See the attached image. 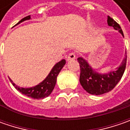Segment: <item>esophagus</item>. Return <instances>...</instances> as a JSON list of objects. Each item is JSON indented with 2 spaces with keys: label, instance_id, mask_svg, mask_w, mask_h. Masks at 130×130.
<instances>
[{
  "label": "esophagus",
  "instance_id": "1",
  "mask_svg": "<svg viewBox=\"0 0 130 130\" xmlns=\"http://www.w3.org/2000/svg\"><path fill=\"white\" fill-rule=\"evenodd\" d=\"M75 58H76L75 53H69V56H68L67 60L68 61H69L74 60V59H75Z\"/></svg>",
  "mask_w": 130,
  "mask_h": 130
}]
</instances>
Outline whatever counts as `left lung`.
Returning <instances> with one entry per match:
<instances>
[{"label": "left lung", "instance_id": "obj_1", "mask_svg": "<svg viewBox=\"0 0 130 130\" xmlns=\"http://www.w3.org/2000/svg\"><path fill=\"white\" fill-rule=\"evenodd\" d=\"M107 23L109 27H112L115 30L119 31V32L124 37V34L119 24L109 16H108ZM77 61L81 70L79 82L83 89L91 95H99L111 91L120 81L126 68L127 53L125 51L124 57L118 67L106 73L96 72L84 58L79 57Z\"/></svg>", "mask_w": 130, "mask_h": 130}]
</instances>
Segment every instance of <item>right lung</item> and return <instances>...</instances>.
Wrapping results in <instances>:
<instances>
[{"mask_svg":"<svg viewBox=\"0 0 130 130\" xmlns=\"http://www.w3.org/2000/svg\"><path fill=\"white\" fill-rule=\"evenodd\" d=\"M31 17L30 16H28L26 17L23 18L21 21L18 22L17 24L23 22L27 20H30ZM66 63L65 59H62L61 61L56 63L53 67L51 69V72L47 74L46 77L43 79L41 83H40L38 85L30 87H22L17 85L15 83H13V81L9 78L11 83L14 87L19 92L22 93L23 95H25L28 97L32 98L34 99H42L45 98L49 96L51 92L53 90L56 83V79L59 72L62 69V68L64 67Z\"/></svg>","mask_w":130,"mask_h":130,"instance_id":"add662e5","label":"right lung"}]
</instances>
